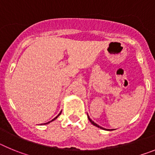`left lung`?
<instances>
[{"label": "left lung", "instance_id": "1", "mask_svg": "<svg viewBox=\"0 0 155 155\" xmlns=\"http://www.w3.org/2000/svg\"><path fill=\"white\" fill-rule=\"evenodd\" d=\"M87 119H88V120H89V121L91 122V124H93V125H94V126H95V127H98V128H100V129H102V130H109V129H105V128H103V127H100L99 125H98V124H95V123H94V122L93 121V120H91V118H90V117H89V116H88V115H87Z\"/></svg>", "mask_w": 155, "mask_h": 155}]
</instances>
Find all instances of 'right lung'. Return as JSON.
<instances>
[{
    "mask_svg": "<svg viewBox=\"0 0 155 155\" xmlns=\"http://www.w3.org/2000/svg\"><path fill=\"white\" fill-rule=\"evenodd\" d=\"M61 112H62V111H61ZM61 113H59V114H58V116H56L55 118L53 119V120H51V121H50V122H48V123H46V124H50V122L53 121V120H56V119H57V117H58V116H60V115H61Z\"/></svg>",
    "mask_w": 155,
    "mask_h": 155,
    "instance_id": "right-lung-1",
    "label": "right lung"
}]
</instances>
